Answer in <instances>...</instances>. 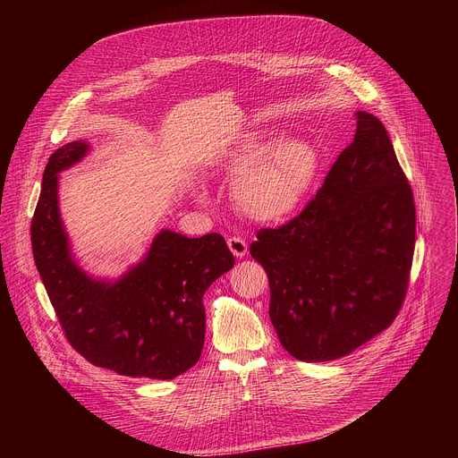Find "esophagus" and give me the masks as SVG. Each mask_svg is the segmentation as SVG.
<instances>
[{
  "mask_svg": "<svg viewBox=\"0 0 458 458\" xmlns=\"http://www.w3.org/2000/svg\"><path fill=\"white\" fill-rule=\"evenodd\" d=\"M228 248H230V251L237 259H241V257H244L248 253V242L244 239H241V237H230L228 239Z\"/></svg>",
  "mask_w": 458,
  "mask_h": 458,
  "instance_id": "1",
  "label": "esophagus"
}]
</instances>
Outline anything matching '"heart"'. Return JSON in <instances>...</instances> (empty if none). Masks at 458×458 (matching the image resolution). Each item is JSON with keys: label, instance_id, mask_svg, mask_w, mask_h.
<instances>
[{"label": "heart", "instance_id": "obj_1", "mask_svg": "<svg viewBox=\"0 0 458 458\" xmlns=\"http://www.w3.org/2000/svg\"><path fill=\"white\" fill-rule=\"evenodd\" d=\"M235 208L255 223H281L306 201L318 170L315 148L304 140H279L259 148L253 136L241 140L225 159Z\"/></svg>", "mask_w": 458, "mask_h": 458}]
</instances>
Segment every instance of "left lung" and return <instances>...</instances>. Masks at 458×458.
Returning a JSON list of instances; mask_svg holds the SVG:
<instances>
[{
	"label": "left lung",
	"mask_w": 458,
	"mask_h": 458,
	"mask_svg": "<svg viewBox=\"0 0 458 458\" xmlns=\"http://www.w3.org/2000/svg\"><path fill=\"white\" fill-rule=\"evenodd\" d=\"M355 117V138L315 198L250 244L270 281L277 337L304 362L335 360L389 328L410 284L413 191L384 124Z\"/></svg>",
	"instance_id": "obj_1"
}]
</instances>
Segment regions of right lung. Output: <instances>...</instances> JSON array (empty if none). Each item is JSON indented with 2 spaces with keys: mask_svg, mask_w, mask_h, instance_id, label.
Masks as SVG:
<instances>
[{
  "mask_svg": "<svg viewBox=\"0 0 458 458\" xmlns=\"http://www.w3.org/2000/svg\"><path fill=\"white\" fill-rule=\"evenodd\" d=\"M87 150L85 141H72L45 166L30 225L36 268L64 337L90 364L126 377L175 378L199 360L203 295L235 259L219 233L188 239L163 230L115 283L87 276L74 263L57 210V174Z\"/></svg>",
  "mask_w": 458,
  "mask_h": 458,
  "instance_id": "obj_1",
  "label": "right lung"
}]
</instances>
